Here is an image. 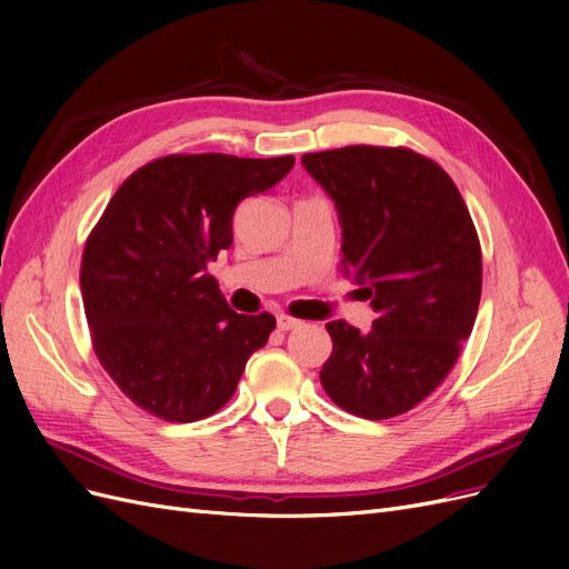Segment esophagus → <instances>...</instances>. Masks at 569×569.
<instances>
[{
	"label": "esophagus",
	"instance_id": "1",
	"mask_svg": "<svg viewBox=\"0 0 569 569\" xmlns=\"http://www.w3.org/2000/svg\"><path fill=\"white\" fill-rule=\"evenodd\" d=\"M301 325V320H297V318H289V316H280L278 318V327L282 332H289V330H297V327Z\"/></svg>",
	"mask_w": 569,
	"mask_h": 569
}]
</instances>
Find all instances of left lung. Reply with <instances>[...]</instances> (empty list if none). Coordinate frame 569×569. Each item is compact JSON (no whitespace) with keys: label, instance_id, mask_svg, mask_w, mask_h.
Masks as SVG:
<instances>
[{"label":"left lung","instance_id":"8db88e82","mask_svg":"<svg viewBox=\"0 0 569 569\" xmlns=\"http://www.w3.org/2000/svg\"><path fill=\"white\" fill-rule=\"evenodd\" d=\"M337 203L341 268L375 308L368 335L327 322L320 370L351 416L389 420L425 401L451 372L481 297V247L456 182L408 147L353 144L303 153Z\"/></svg>","mask_w":569,"mask_h":569}]
</instances>
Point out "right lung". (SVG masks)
I'll return each instance as SVG.
<instances>
[{
  "label": "right lung",
  "instance_id": "1",
  "mask_svg": "<svg viewBox=\"0 0 569 569\" xmlns=\"http://www.w3.org/2000/svg\"><path fill=\"white\" fill-rule=\"evenodd\" d=\"M295 157L170 153L116 189L80 263L92 349L128 399L168 422L226 406L270 313H234L206 266L230 249L239 201L278 184Z\"/></svg>",
  "mask_w": 569,
  "mask_h": 569
}]
</instances>
